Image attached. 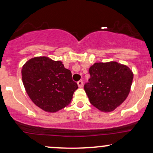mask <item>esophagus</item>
Here are the masks:
<instances>
[{"instance_id": "esophagus-1", "label": "esophagus", "mask_w": 153, "mask_h": 153, "mask_svg": "<svg viewBox=\"0 0 153 153\" xmlns=\"http://www.w3.org/2000/svg\"><path fill=\"white\" fill-rule=\"evenodd\" d=\"M77 85H78L79 87H80V88H81V87H83V82H82V81H79L78 82H77Z\"/></svg>"}]
</instances>
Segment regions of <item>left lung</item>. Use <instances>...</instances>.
I'll use <instances>...</instances> for the list:
<instances>
[{
  "label": "left lung",
  "instance_id": "8db88e82",
  "mask_svg": "<svg viewBox=\"0 0 153 153\" xmlns=\"http://www.w3.org/2000/svg\"><path fill=\"white\" fill-rule=\"evenodd\" d=\"M89 72L90 78L84 88L92 105L102 112H111L124 102L134 77L127 66L116 61L95 63Z\"/></svg>",
  "mask_w": 153,
  "mask_h": 153
}]
</instances>
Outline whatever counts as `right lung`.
I'll use <instances>...</instances> for the list:
<instances>
[{"instance_id": "1", "label": "right lung", "mask_w": 153, "mask_h": 153, "mask_svg": "<svg viewBox=\"0 0 153 153\" xmlns=\"http://www.w3.org/2000/svg\"><path fill=\"white\" fill-rule=\"evenodd\" d=\"M22 78L31 100L48 113H56L69 105L78 88L71 71L61 61L47 56L28 60L22 66Z\"/></svg>"}]
</instances>
